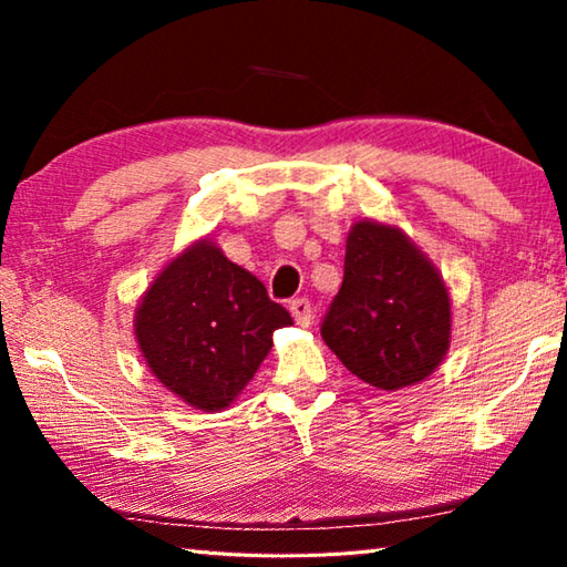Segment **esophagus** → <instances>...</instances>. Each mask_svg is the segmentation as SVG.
Instances as JSON below:
<instances>
[{
    "instance_id": "esophagus-1",
    "label": "esophagus",
    "mask_w": 567,
    "mask_h": 567,
    "mask_svg": "<svg viewBox=\"0 0 567 567\" xmlns=\"http://www.w3.org/2000/svg\"><path fill=\"white\" fill-rule=\"evenodd\" d=\"M290 312H292V318H295L297 324H300V328H307V324L312 322V305H310V300H307V297H297V300H292Z\"/></svg>"
}]
</instances>
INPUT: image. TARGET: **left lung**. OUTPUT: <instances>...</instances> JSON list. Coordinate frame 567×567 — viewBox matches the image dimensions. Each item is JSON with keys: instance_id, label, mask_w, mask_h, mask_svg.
I'll list each match as a JSON object with an SVG mask.
<instances>
[{"instance_id": "left-lung-1", "label": "left lung", "mask_w": 567, "mask_h": 567, "mask_svg": "<svg viewBox=\"0 0 567 567\" xmlns=\"http://www.w3.org/2000/svg\"><path fill=\"white\" fill-rule=\"evenodd\" d=\"M352 375L378 390L425 380L450 344V297L427 257L395 227L358 223L344 277L320 324Z\"/></svg>"}]
</instances>
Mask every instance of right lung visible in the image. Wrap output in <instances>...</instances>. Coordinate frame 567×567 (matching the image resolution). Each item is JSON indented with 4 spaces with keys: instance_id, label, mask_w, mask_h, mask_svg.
<instances>
[{
    "instance_id": "1",
    "label": "right lung",
    "mask_w": 567,
    "mask_h": 567,
    "mask_svg": "<svg viewBox=\"0 0 567 567\" xmlns=\"http://www.w3.org/2000/svg\"><path fill=\"white\" fill-rule=\"evenodd\" d=\"M292 324L265 285L229 262L209 239L167 265L137 307L140 350L167 390L189 405L227 408Z\"/></svg>"
}]
</instances>
